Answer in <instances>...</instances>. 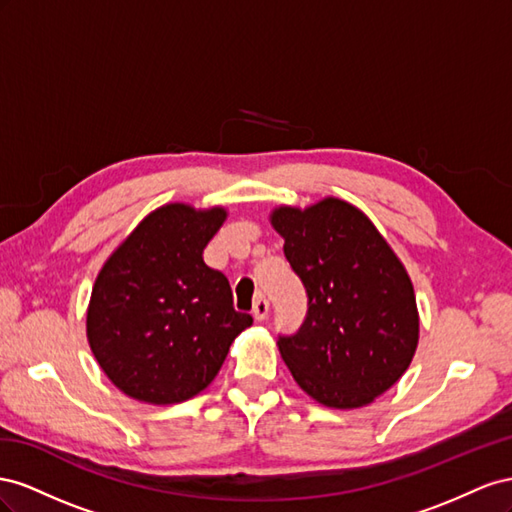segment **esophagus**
<instances>
[{"label":"esophagus","instance_id":"34e87169","mask_svg":"<svg viewBox=\"0 0 512 512\" xmlns=\"http://www.w3.org/2000/svg\"><path fill=\"white\" fill-rule=\"evenodd\" d=\"M268 311H270V302H268L264 296H259V298L255 300V304H253V317H255L257 321H264L266 315H268Z\"/></svg>","mask_w":512,"mask_h":512}]
</instances>
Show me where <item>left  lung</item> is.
I'll list each match as a JSON object with an SVG mask.
<instances>
[{
  "label": "left lung",
  "instance_id": "8db88e82",
  "mask_svg": "<svg viewBox=\"0 0 512 512\" xmlns=\"http://www.w3.org/2000/svg\"><path fill=\"white\" fill-rule=\"evenodd\" d=\"M309 298L296 334L279 349L298 386L317 403L354 410L384 394L418 345L414 285L382 233L352 203L326 197L270 214Z\"/></svg>",
  "mask_w": 512,
  "mask_h": 512
}]
</instances>
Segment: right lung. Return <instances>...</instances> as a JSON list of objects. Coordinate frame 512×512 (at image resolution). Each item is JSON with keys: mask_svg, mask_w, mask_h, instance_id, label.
<instances>
[{"mask_svg": "<svg viewBox=\"0 0 512 512\" xmlns=\"http://www.w3.org/2000/svg\"><path fill=\"white\" fill-rule=\"evenodd\" d=\"M225 208L167 203L150 212L98 272L87 341L128 397L171 405L212 384L253 317L233 309L227 276L203 261Z\"/></svg>", "mask_w": 512, "mask_h": 512, "instance_id": "obj_1", "label": "right lung"}]
</instances>
